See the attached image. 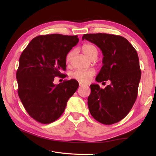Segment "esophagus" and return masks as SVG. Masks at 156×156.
<instances>
[{
    "label": "esophagus",
    "instance_id": "1",
    "mask_svg": "<svg viewBox=\"0 0 156 156\" xmlns=\"http://www.w3.org/2000/svg\"><path fill=\"white\" fill-rule=\"evenodd\" d=\"M79 86H80V87H82V86H83V84H82V83H80H80H79Z\"/></svg>",
    "mask_w": 156,
    "mask_h": 156
}]
</instances>
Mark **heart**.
<instances>
[{"label":"heart","instance_id":"obj_1","mask_svg":"<svg viewBox=\"0 0 156 156\" xmlns=\"http://www.w3.org/2000/svg\"><path fill=\"white\" fill-rule=\"evenodd\" d=\"M82 52L84 54L87 56L88 58H92L94 56H97L98 49L96 46L90 44H86L82 45ZM74 55V51H70L68 53L66 57V62L67 64H69L71 62L72 56ZM95 74V70L94 69H76L72 73V77L80 82H88L90 81V78Z\"/></svg>","mask_w":156,"mask_h":156}]
</instances>
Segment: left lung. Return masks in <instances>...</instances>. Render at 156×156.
Segmentation results:
<instances>
[{"label": "left lung", "instance_id": "obj_1", "mask_svg": "<svg viewBox=\"0 0 156 156\" xmlns=\"http://www.w3.org/2000/svg\"><path fill=\"white\" fill-rule=\"evenodd\" d=\"M84 39L97 45L104 55L103 66L96 81L111 82L104 89L98 84L90 85L89 111L102 124L116 123L127 116L137 97L141 75L137 53L127 39L120 35L90 34H84Z\"/></svg>", "mask_w": 156, "mask_h": 156}]
</instances>
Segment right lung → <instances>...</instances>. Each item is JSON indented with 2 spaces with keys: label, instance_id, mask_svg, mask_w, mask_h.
<instances>
[{
  "label": "right lung",
  "instance_id": "1",
  "mask_svg": "<svg viewBox=\"0 0 156 156\" xmlns=\"http://www.w3.org/2000/svg\"><path fill=\"white\" fill-rule=\"evenodd\" d=\"M78 35L50 34L34 38L19 58L16 78L23 107L39 122L48 124L60 117L68 99L78 87L74 79L55 85V77L65 78L66 57L78 44Z\"/></svg>",
  "mask_w": 156,
  "mask_h": 156
}]
</instances>
